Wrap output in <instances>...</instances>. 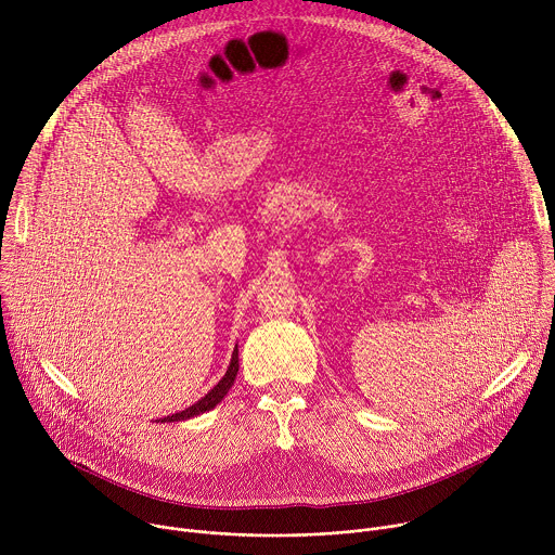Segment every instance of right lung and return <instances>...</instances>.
I'll list each match as a JSON object with an SVG mask.
<instances>
[{"label":"right lung","instance_id":"right-lung-1","mask_svg":"<svg viewBox=\"0 0 555 555\" xmlns=\"http://www.w3.org/2000/svg\"><path fill=\"white\" fill-rule=\"evenodd\" d=\"M236 371H240V349L234 347L232 360H230V366H228L225 375L204 395V398H202L197 404L189 406L186 411H180V413H176V415L163 417L160 422H184V420H191V417H195V415H202V413L215 409V406L223 400V395L230 390V386H232V382H234V377H236Z\"/></svg>","mask_w":555,"mask_h":555}]
</instances>
